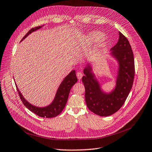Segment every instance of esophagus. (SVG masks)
I'll list each match as a JSON object with an SVG mask.
<instances>
[{
	"instance_id": "34e87169",
	"label": "esophagus",
	"mask_w": 152,
	"mask_h": 152,
	"mask_svg": "<svg viewBox=\"0 0 152 152\" xmlns=\"http://www.w3.org/2000/svg\"><path fill=\"white\" fill-rule=\"evenodd\" d=\"M76 76L77 77V79L78 80H81L82 78V77H83V74L80 72H77L76 73Z\"/></svg>"
}]
</instances>
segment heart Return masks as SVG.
Returning <instances> with one entry per match:
<instances>
[{
    "mask_svg": "<svg viewBox=\"0 0 152 152\" xmlns=\"http://www.w3.org/2000/svg\"><path fill=\"white\" fill-rule=\"evenodd\" d=\"M100 37H101V33L99 32L94 31V32H91L89 34L88 40H89L90 42H93L97 41ZM104 41H105V37H103V36L101 37L100 39H99V42L98 43V46H102L104 45Z\"/></svg>",
    "mask_w": 152,
    "mask_h": 152,
    "instance_id": "b5f03b06",
    "label": "heart"
}]
</instances>
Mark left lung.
<instances>
[{
    "instance_id": "obj_1",
    "label": "left lung",
    "mask_w": 152,
    "mask_h": 152,
    "mask_svg": "<svg viewBox=\"0 0 152 152\" xmlns=\"http://www.w3.org/2000/svg\"><path fill=\"white\" fill-rule=\"evenodd\" d=\"M111 50L112 55L119 64L116 85L113 91L106 94L101 90L90 66L84 69L85 76L82 77L86 106L94 113L101 116L111 115L123 106L132 88L135 75L133 51L128 39L120 32L118 42Z\"/></svg>"
}]
</instances>
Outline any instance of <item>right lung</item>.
Listing matches in <instances>:
<instances>
[{"label": "right lung", "instance_id": "add662e5", "mask_svg": "<svg viewBox=\"0 0 152 152\" xmlns=\"http://www.w3.org/2000/svg\"><path fill=\"white\" fill-rule=\"evenodd\" d=\"M42 26H39V27L32 28L23 37L21 41L24 39L26 37L28 36L30 33L36 31V30L39 29ZM77 81V78L76 77V71L75 70H72L65 77L61 84L59 86L53 101L52 102L50 105L44 107H36L32 105L31 104H30L28 101H26L25 98L23 97V95L20 93L18 88H17V85H16L21 101H22L23 104L30 111H31L32 113L38 115L39 116L43 117V118H53V117L58 116L64 110L67 103L71 88L76 83Z\"/></svg>", "mask_w": 152, "mask_h": 152}]
</instances>
